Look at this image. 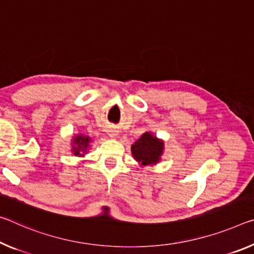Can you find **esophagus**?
Masks as SVG:
<instances>
[{
	"mask_svg": "<svg viewBox=\"0 0 254 254\" xmlns=\"http://www.w3.org/2000/svg\"><path fill=\"white\" fill-rule=\"evenodd\" d=\"M107 134L112 136V138H114V136L118 135V131H116V128H114V127H110L107 130Z\"/></svg>",
	"mask_w": 254,
	"mask_h": 254,
	"instance_id": "34e87169",
	"label": "esophagus"
}]
</instances>
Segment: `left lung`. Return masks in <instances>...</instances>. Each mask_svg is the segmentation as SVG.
Returning a JSON list of instances; mask_svg holds the SVG:
<instances>
[{
    "instance_id": "8db88e82",
    "label": "left lung",
    "mask_w": 254,
    "mask_h": 254,
    "mask_svg": "<svg viewBox=\"0 0 254 254\" xmlns=\"http://www.w3.org/2000/svg\"><path fill=\"white\" fill-rule=\"evenodd\" d=\"M131 152L133 158L142 166L155 165L162 158L164 152V142L152 135L150 132L143 133L136 141L132 144Z\"/></svg>"
}]
</instances>
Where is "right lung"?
I'll return each instance as SVG.
<instances>
[{"mask_svg": "<svg viewBox=\"0 0 254 254\" xmlns=\"http://www.w3.org/2000/svg\"><path fill=\"white\" fill-rule=\"evenodd\" d=\"M90 138L88 135L78 134L73 138V144H72V152L74 156H83L86 154L88 147H89Z\"/></svg>", "mask_w": 254, "mask_h": 254, "instance_id": "obj_1", "label": "right lung"}]
</instances>
